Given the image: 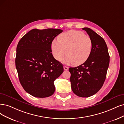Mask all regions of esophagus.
Masks as SVG:
<instances>
[{
  "mask_svg": "<svg viewBox=\"0 0 124 124\" xmlns=\"http://www.w3.org/2000/svg\"><path fill=\"white\" fill-rule=\"evenodd\" d=\"M64 70H68V67L66 66H64Z\"/></svg>",
  "mask_w": 124,
  "mask_h": 124,
  "instance_id": "1",
  "label": "esophagus"
}]
</instances>
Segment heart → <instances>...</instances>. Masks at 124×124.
<instances>
[{"mask_svg":"<svg viewBox=\"0 0 124 124\" xmlns=\"http://www.w3.org/2000/svg\"><path fill=\"white\" fill-rule=\"evenodd\" d=\"M52 51L54 57L60 61L65 54L64 62L75 65H80L87 61L92 51L91 39L83 32L71 30L61 34L58 40H54L52 43Z\"/></svg>","mask_w":124,"mask_h":124,"instance_id":"1","label":"heart"}]
</instances>
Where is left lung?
Segmentation results:
<instances>
[{
	"label": "left lung",
	"instance_id": "obj_1",
	"mask_svg": "<svg viewBox=\"0 0 124 124\" xmlns=\"http://www.w3.org/2000/svg\"><path fill=\"white\" fill-rule=\"evenodd\" d=\"M93 42L90 56L82 64L70 67L71 89L80 97H89L95 94L103 85L109 64L110 57L104 39L88 27L82 29Z\"/></svg>",
	"mask_w": 124,
	"mask_h": 124
}]
</instances>
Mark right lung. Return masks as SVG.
Segmentation results:
<instances>
[{
  "label": "right lung",
  "mask_w": 124,
  "mask_h": 124,
  "mask_svg": "<svg viewBox=\"0 0 124 124\" xmlns=\"http://www.w3.org/2000/svg\"><path fill=\"white\" fill-rule=\"evenodd\" d=\"M62 30L33 29L20 40L16 48V68L26 92L37 98H46L55 91L54 82L64 69L52 53V43Z\"/></svg>",
  "instance_id": "right-lung-1"
}]
</instances>
